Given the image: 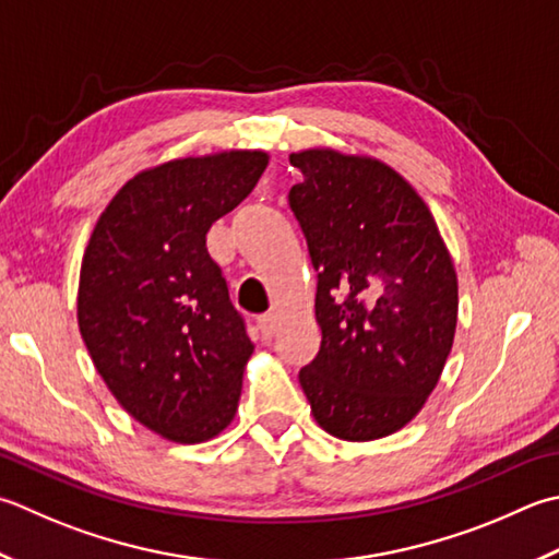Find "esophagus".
Here are the masks:
<instances>
[{
    "label": "esophagus",
    "instance_id": "34e87169",
    "mask_svg": "<svg viewBox=\"0 0 559 559\" xmlns=\"http://www.w3.org/2000/svg\"><path fill=\"white\" fill-rule=\"evenodd\" d=\"M276 326H278L276 314H264V317H259V320H257V330H259V334H261V338H264V342L276 334Z\"/></svg>",
    "mask_w": 559,
    "mask_h": 559
}]
</instances>
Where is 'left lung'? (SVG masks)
<instances>
[{
    "mask_svg": "<svg viewBox=\"0 0 559 559\" xmlns=\"http://www.w3.org/2000/svg\"><path fill=\"white\" fill-rule=\"evenodd\" d=\"M288 193L317 271L322 344L300 370L314 421L344 441L407 426L439 385L457 324V276L429 205L366 155L293 152Z\"/></svg>",
    "mask_w": 559,
    "mask_h": 559,
    "instance_id": "left-lung-1",
    "label": "left lung"
}]
</instances>
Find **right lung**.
Here are the masks:
<instances>
[{
  "label": "right lung",
  "mask_w": 559,
  "mask_h": 559,
  "mask_svg": "<svg viewBox=\"0 0 559 559\" xmlns=\"http://www.w3.org/2000/svg\"><path fill=\"white\" fill-rule=\"evenodd\" d=\"M266 164L261 150H225L142 169L86 245L76 293L86 352L120 407L167 441H211L235 419L254 344L205 235Z\"/></svg>",
  "instance_id": "1"
}]
</instances>
